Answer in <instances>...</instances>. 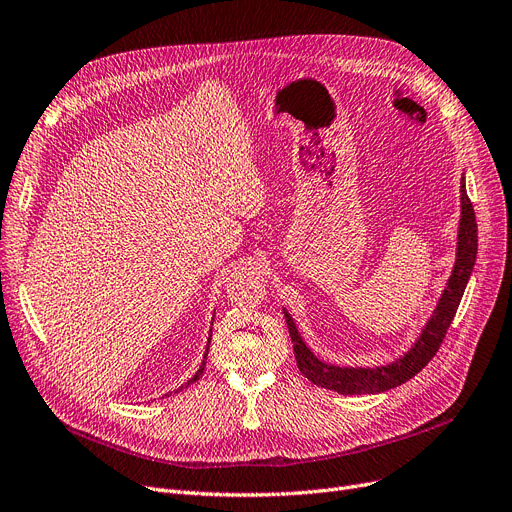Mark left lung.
<instances>
[{
    "label": "left lung",
    "mask_w": 512,
    "mask_h": 512,
    "mask_svg": "<svg viewBox=\"0 0 512 512\" xmlns=\"http://www.w3.org/2000/svg\"><path fill=\"white\" fill-rule=\"evenodd\" d=\"M460 227H458V248H456V262L454 271L448 279V285L437 304L429 323L425 325L417 344L410 348L408 354H404L400 360L387 364V367H375V369H350V367H333V364H325L323 360L316 358L294 325V319L285 312L287 329L291 335V344H294V354L300 373L312 381L314 385H321L325 389H333L337 394L354 396V394H379L394 389L408 379L421 373L427 362L440 350L444 337L448 333V327L458 310L460 298L465 294V287L469 283V277L473 273L475 258H477V223H475V210L467 196L465 179L460 185Z\"/></svg>",
    "instance_id": "left-lung-1"
}]
</instances>
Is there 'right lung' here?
<instances>
[{
    "instance_id": "obj_1",
    "label": "right lung",
    "mask_w": 512,
    "mask_h": 512,
    "mask_svg": "<svg viewBox=\"0 0 512 512\" xmlns=\"http://www.w3.org/2000/svg\"><path fill=\"white\" fill-rule=\"evenodd\" d=\"M210 333H212V331H210ZM208 346H210V337H208ZM206 356H208V350H206V354H204V360H202V367L198 369V373H196V375H193V377H191V379H189V381H187L185 385H181V387L177 389V392H181V389H183V387H187V385H189V383H193V381H198V379H200V377L204 375V367H206ZM177 392H175V394H177Z\"/></svg>"
}]
</instances>
